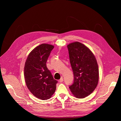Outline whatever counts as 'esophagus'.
I'll use <instances>...</instances> for the list:
<instances>
[{"label": "esophagus", "mask_w": 121, "mask_h": 121, "mask_svg": "<svg viewBox=\"0 0 121 121\" xmlns=\"http://www.w3.org/2000/svg\"><path fill=\"white\" fill-rule=\"evenodd\" d=\"M63 81H64V79H63V78H61L60 79V80H59V82H63Z\"/></svg>", "instance_id": "obj_1"}]
</instances>
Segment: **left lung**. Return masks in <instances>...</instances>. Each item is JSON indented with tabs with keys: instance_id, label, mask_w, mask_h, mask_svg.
<instances>
[{
	"instance_id": "8db88e82",
	"label": "left lung",
	"mask_w": 121,
	"mask_h": 121,
	"mask_svg": "<svg viewBox=\"0 0 121 121\" xmlns=\"http://www.w3.org/2000/svg\"><path fill=\"white\" fill-rule=\"evenodd\" d=\"M74 81L69 86L78 98L88 96L96 88L99 79L97 63L91 51L81 43L75 42L68 46Z\"/></svg>"
}]
</instances>
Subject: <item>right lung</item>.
I'll list each match as a JSON object with an SVG mask.
<instances>
[{
  "label": "right lung",
  "mask_w": 121,
  "mask_h": 121,
  "mask_svg": "<svg viewBox=\"0 0 121 121\" xmlns=\"http://www.w3.org/2000/svg\"><path fill=\"white\" fill-rule=\"evenodd\" d=\"M53 45L42 44L29 54L24 67L26 85L30 92L42 100L49 99L56 89L57 81L46 67V62L53 49Z\"/></svg>",
  "instance_id": "right-lung-1"
}]
</instances>
